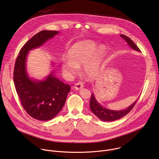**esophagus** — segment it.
<instances>
[{
  "mask_svg": "<svg viewBox=\"0 0 159 159\" xmlns=\"http://www.w3.org/2000/svg\"><path fill=\"white\" fill-rule=\"evenodd\" d=\"M84 87V84L82 82H78L77 83H75V85H74V88L75 90H79L80 89H82Z\"/></svg>",
  "mask_w": 159,
  "mask_h": 159,
  "instance_id": "34e87169",
  "label": "esophagus"
}]
</instances>
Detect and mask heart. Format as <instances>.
<instances>
[{
    "instance_id": "1",
    "label": "heart",
    "mask_w": 159,
    "mask_h": 159,
    "mask_svg": "<svg viewBox=\"0 0 159 159\" xmlns=\"http://www.w3.org/2000/svg\"><path fill=\"white\" fill-rule=\"evenodd\" d=\"M97 44L93 41H84L74 44L69 50L70 58H63L62 70L72 75L77 73L79 66L84 64V71L89 78L96 77L99 72L101 61L106 53V47L101 45L97 49Z\"/></svg>"
}]
</instances>
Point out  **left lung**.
<instances>
[{"label":"left lung","instance_id":"obj_1","mask_svg":"<svg viewBox=\"0 0 159 159\" xmlns=\"http://www.w3.org/2000/svg\"><path fill=\"white\" fill-rule=\"evenodd\" d=\"M120 36L122 37L128 43V44L129 45L131 48L137 51L140 52V50L137 46V44H135L129 38L123 34H120ZM138 99L136 100L130 106H129L128 108L125 109L121 111H112L106 109L104 107L101 106L97 102L94 94L92 93L90 100V108L94 114L96 116H98L100 120L106 121H112L119 120L126 116L127 114H128L131 111V110L133 108L136 103H137Z\"/></svg>","mask_w":159,"mask_h":159}]
</instances>
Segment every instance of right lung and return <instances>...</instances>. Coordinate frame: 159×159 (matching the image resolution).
Segmentation results:
<instances>
[{"label": "right lung", "mask_w": 159, "mask_h": 159, "mask_svg": "<svg viewBox=\"0 0 159 159\" xmlns=\"http://www.w3.org/2000/svg\"><path fill=\"white\" fill-rule=\"evenodd\" d=\"M58 32L44 30L28 41L17 57L13 74L14 83L22 106L32 118L47 121L56 116L65 104L70 86L61 82L52 73L43 81L30 79L26 70L28 52L40 47Z\"/></svg>", "instance_id": "right-lung-1"}]
</instances>
